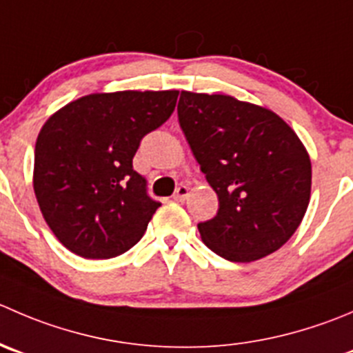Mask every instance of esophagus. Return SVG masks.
Returning a JSON list of instances; mask_svg holds the SVG:
<instances>
[{"label": "esophagus", "instance_id": "34e87169", "mask_svg": "<svg viewBox=\"0 0 353 353\" xmlns=\"http://www.w3.org/2000/svg\"><path fill=\"white\" fill-rule=\"evenodd\" d=\"M188 194H190V188L184 186V184H181V186L176 190V193H174V200L184 201L188 198Z\"/></svg>", "mask_w": 353, "mask_h": 353}]
</instances>
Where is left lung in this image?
<instances>
[{"label": "left lung", "mask_w": 353, "mask_h": 353, "mask_svg": "<svg viewBox=\"0 0 353 353\" xmlns=\"http://www.w3.org/2000/svg\"><path fill=\"white\" fill-rule=\"evenodd\" d=\"M179 124L200 170L217 193L201 241L231 262L271 255L305 215L312 163L296 132L272 110L229 94L181 91Z\"/></svg>", "instance_id": "left-lung-1"}]
</instances>
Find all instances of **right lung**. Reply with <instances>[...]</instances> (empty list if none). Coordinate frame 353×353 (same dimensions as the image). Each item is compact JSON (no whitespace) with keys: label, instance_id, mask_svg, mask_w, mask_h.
Here are the masks:
<instances>
[{"label":"right lung","instance_id":"obj_1","mask_svg":"<svg viewBox=\"0 0 353 353\" xmlns=\"http://www.w3.org/2000/svg\"><path fill=\"white\" fill-rule=\"evenodd\" d=\"M179 91L91 93L54 112L41 128L32 186L58 241L84 259H112L145 234L160 207L132 157L162 125Z\"/></svg>","mask_w":353,"mask_h":353}]
</instances>
